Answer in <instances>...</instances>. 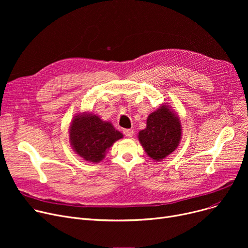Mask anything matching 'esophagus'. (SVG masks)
Masks as SVG:
<instances>
[{
	"mask_svg": "<svg viewBox=\"0 0 248 248\" xmlns=\"http://www.w3.org/2000/svg\"><path fill=\"white\" fill-rule=\"evenodd\" d=\"M134 129H132V128H129V129H124V136L125 137H127V138H132L133 136H134Z\"/></svg>",
	"mask_w": 248,
	"mask_h": 248,
	"instance_id": "esophagus-1",
	"label": "esophagus"
}]
</instances>
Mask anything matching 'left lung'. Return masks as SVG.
<instances>
[{
  "label": "left lung",
  "instance_id": "left-lung-1",
  "mask_svg": "<svg viewBox=\"0 0 248 248\" xmlns=\"http://www.w3.org/2000/svg\"><path fill=\"white\" fill-rule=\"evenodd\" d=\"M145 152L155 161L161 162L179 146L182 138V124L175 111L163 103L149 114L147 126L138 134Z\"/></svg>",
  "mask_w": 248,
  "mask_h": 248
}]
</instances>
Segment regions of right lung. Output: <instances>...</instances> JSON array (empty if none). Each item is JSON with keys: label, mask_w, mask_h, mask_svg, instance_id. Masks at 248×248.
Listing matches in <instances>:
<instances>
[{"label": "right lung", "mask_w": 248, "mask_h": 248, "mask_svg": "<svg viewBox=\"0 0 248 248\" xmlns=\"http://www.w3.org/2000/svg\"><path fill=\"white\" fill-rule=\"evenodd\" d=\"M123 138L124 135L110 122L86 111L74 115L69 126L70 145L86 162H101L109 148Z\"/></svg>", "instance_id": "obj_1"}]
</instances>
